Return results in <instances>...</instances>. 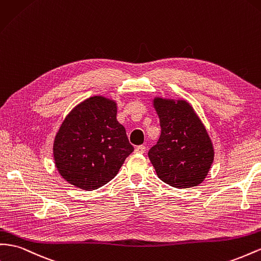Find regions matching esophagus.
<instances>
[{
    "label": "esophagus",
    "instance_id": "obj_1",
    "mask_svg": "<svg viewBox=\"0 0 261 261\" xmlns=\"http://www.w3.org/2000/svg\"><path fill=\"white\" fill-rule=\"evenodd\" d=\"M146 150V147L144 145H139L135 148V152L136 153H144Z\"/></svg>",
    "mask_w": 261,
    "mask_h": 261
}]
</instances>
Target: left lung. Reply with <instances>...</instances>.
<instances>
[{
	"label": "left lung",
	"instance_id": "1",
	"mask_svg": "<svg viewBox=\"0 0 261 261\" xmlns=\"http://www.w3.org/2000/svg\"><path fill=\"white\" fill-rule=\"evenodd\" d=\"M161 134L148 157L167 185L186 189L200 185L214 159L208 134L186 101L154 98Z\"/></svg>",
	"mask_w": 261,
	"mask_h": 261
}]
</instances>
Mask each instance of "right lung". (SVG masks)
<instances>
[{
  "instance_id": "obj_1",
  "label": "right lung",
  "mask_w": 261,
  "mask_h": 261,
  "mask_svg": "<svg viewBox=\"0 0 261 261\" xmlns=\"http://www.w3.org/2000/svg\"><path fill=\"white\" fill-rule=\"evenodd\" d=\"M133 151L116 119L115 102L102 96L90 97L70 112L54 143L62 178L88 191L113 179Z\"/></svg>"
}]
</instances>
